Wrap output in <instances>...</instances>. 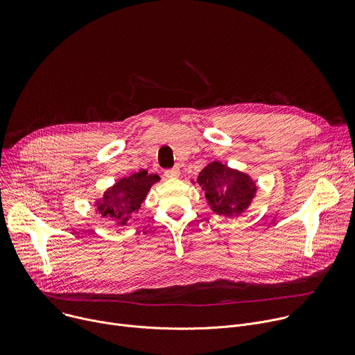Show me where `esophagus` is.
Segmentation results:
<instances>
[{
	"instance_id": "obj_1",
	"label": "esophagus",
	"mask_w": 355,
	"mask_h": 355,
	"mask_svg": "<svg viewBox=\"0 0 355 355\" xmlns=\"http://www.w3.org/2000/svg\"><path fill=\"white\" fill-rule=\"evenodd\" d=\"M164 175H166L167 178H171V180L178 178V177H180V170H178V168H170V170H166V171H164Z\"/></svg>"
}]
</instances>
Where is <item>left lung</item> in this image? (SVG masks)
I'll use <instances>...</instances> for the list:
<instances>
[{"label": "left lung", "mask_w": 355, "mask_h": 355, "mask_svg": "<svg viewBox=\"0 0 355 355\" xmlns=\"http://www.w3.org/2000/svg\"><path fill=\"white\" fill-rule=\"evenodd\" d=\"M196 182L205 191L211 209L229 218L241 215L257 192V185L250 175L220 162L209 163L199 173Z\"/></svg>", "instance_id": "8db88e82"}]
</instances>
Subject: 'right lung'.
<instances>
[{"mask_svg": "<svg viewBox=\"0 0 355 355\" xmlns=\"http://www.w3.org/2000/svg\"><path fill=\"white\" fill-rule=\"evenodd\" d=\"M159 180L157 174H147L144 170L123 177L95 202V211L116 226H126L139 212L151 185Z\"/></svg>", "mask_w": 355, "mask_h": 355, "instance_id": "obj_1", "label": "right lung"}]
</instances>
